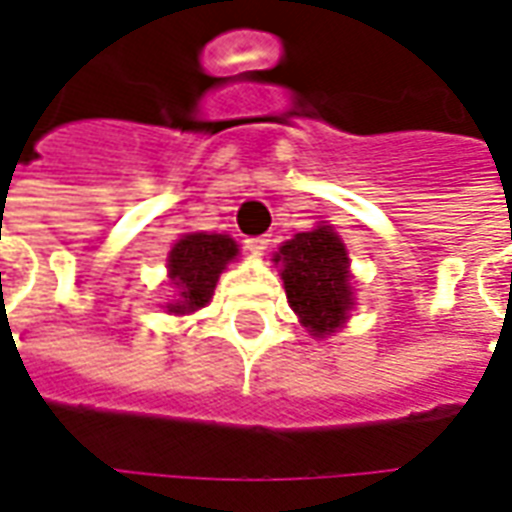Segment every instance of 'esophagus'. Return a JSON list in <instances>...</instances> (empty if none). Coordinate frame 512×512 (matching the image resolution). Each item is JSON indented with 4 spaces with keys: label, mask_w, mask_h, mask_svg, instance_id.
I'll return each instance as SVG.
<instances>
[{
    "label": "esophagus",
    "mask_w": 512,
    "mask_h": 512,
    "mask_svg": "<svg viewBox=\"0 0 512 512\" xmlns=\"http://www.w3.org/2000/svg\"><path fill=\"white\" fill-rule=\"evenodd\" d=\"M245 245H248L253 253H262V250L270 245V237H267V234H262V237H250V239H245Z\"/></svg>",
    "instance_id": "obj_1"
}]
</instances>
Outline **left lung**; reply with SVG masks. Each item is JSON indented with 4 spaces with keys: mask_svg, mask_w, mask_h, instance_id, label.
<instances>
[{
    "mask_svg": "<svg viewBox=\"0 0 512 512\" xmlns=\"http://www.w3.org/2000/svg\"><path fill=\"white\" fill-rule=\"evenodd\" d=\"M275 262H281L289 306L314 336L333 333L347 320L353 308L350 259L331 228L297 234L281 245Z\"/></svg>",
    "mask_w": 512,
    "mask_h": 512,
    "instance_id": "8db88e82",
    "label": "left lung"
}]
</instances>
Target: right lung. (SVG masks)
<instances>
[{
	"label": "right lung",
	"mask_w": 512,
	"mask_h": 512,
	"mask_svg": "<svg viewBox=\"0 0 512 512\" xmlns=\"http://www.w3.org/2000/svg\"><path fill=\"white\" fill-rule=\"evenodd\" d=\"M237 256V242L226 234H187L168 256L170 281L179 289V300L170 303L173 314H190L209 303L226 264Z\"/></svg>",
	"instance_id": "right-lung-1"
}]
</instances>
